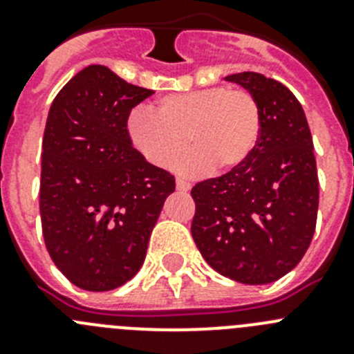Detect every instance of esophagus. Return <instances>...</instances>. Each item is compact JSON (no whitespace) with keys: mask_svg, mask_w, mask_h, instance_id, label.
Here are the masks:
<instances>
[{"mask_svg":"<svg viewBox=\"0 0 354 354\" xmlns=\"http://www.w3.org/2000/svg\"><path fill=\"white\" fill-rule=\"evenodd\" d=\"M189 187H192V184L187 183L186 179H177V189H179V192H189Z\"/></svg>","mask_w":354,"mask_h":354,"instance_id":"1","label":"esophagus"}]
</instances>
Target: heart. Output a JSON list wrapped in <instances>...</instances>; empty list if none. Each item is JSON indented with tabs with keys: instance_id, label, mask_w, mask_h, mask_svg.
<instances>
[{
	"instance_id": "b5f03b06",
	"label": "heart",
	"mask_w": 354,
	"mask_h": 354,
	"mask_svg": "<svg viewBox=\"0 0 354 354\" xmlns=\"http://www.w3.org/2000/svg\"><path fill=\"white\" fill-rule=\"evenodd\" d=\"M156 113L134 109L127 118L131 142L158 167L171 165L189 143L193 149L177 162L186 174L234 170L250 158L261 133L257 101L243 88L168 93L158 101Z\"/></svg>"
}]
</instances>
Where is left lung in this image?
<instances>
[{"mask_svg":"<svg viewBox=\"0 0 354 354\" xmlns=\"http://www.w3.org/2000/svg\"><path fill=\"white\" fill-rule=\"evenodd\" d=\"M261 111L257 145L243 165L195 184L192 236L212 270L261 286L294 270L310 246L319 207L314 143L299 101L259 72L225 77Z\"/></svg>","mask_w":354,"mask_h":354,"instance_id":"obj_1","label":"left lung"}]
</instances>
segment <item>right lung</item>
I'll return each mask as SVG.
<instances>
[{
	"label": "right lung",
	"mask_w": 354,
	"mask_h": 354,
	"mask_svg": "<svg viewBox=\"0 0 354 354\" xmlns=\"http://www.w3.org/2000/svg\"><path fill=\"white\" fill-rule=\"evenodd\" d=\"M154 90L88 65L53 101L42 140L40 220L56 268L84 290H111L138 273L170 171L150 165L127 133L131 109Z\"/></svg>",
	"instance_id": "add662e5"
}]
</instances>
